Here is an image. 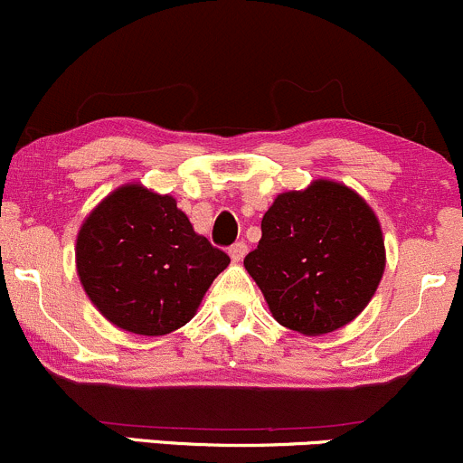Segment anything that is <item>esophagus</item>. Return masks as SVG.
<instances>
[{
    "label": "esophagus",
    "mask_w": 463,
    "mask_h": 463,
    "mask_svg": "<svg viewBox=\"0 0 463 463\" xmlns=\"http://www.w3.org/2000/svg\"><path fill=\"white\" fill-rule=\"evenodd\" d=\"M246 252H248V246L244 244V241H237L235 246H231L228 255H231V260L235 261V264H240V261L246 257Z\"/></svg>",
    "instance_id": "obj_1"
}]
</instances>
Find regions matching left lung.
<instances>
[{"label": "left lung", "instance_id": "1", "mask_svg": "<svg viewBox=\"0 0 463 463\" xmlns=\"http://www.w3.org/2000/svg\"><path fill=\"white\" fill-rule=\"evenodd\" d=\"M244 266L272 317L319 337L368 306L386 269L379 219L362 194L330 179L277 194Z\"/></svg>", "mask_w": 463, "mask_h": 463}]
</instances>
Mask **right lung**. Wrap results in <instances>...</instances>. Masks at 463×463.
Listing matches in <instances>:
<instances>
[{"instance_id": "add662e5", "label": "right lung", "mask_w": 463, "mask_h": 463, "mask_svg": "<svg viewBox=\"0 0 463 463\" xmlns=\"http://www.w3.org/2000/svg\"><path fill=\"white\" fill-rule=\"evenodd\" d=\"M81 286L110 324L144 337L182 328L231 257L193 231L170 194L124 184L77 232Z\"/></svg>"}]
</instances>
